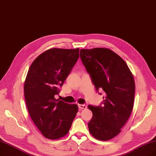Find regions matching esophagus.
I'll return each instance as SVG.
<instances>
[{
  "mask_svg": "<svg viewBox=\"0 0 156 156\" xmlns=\"http://www.w3.org/2000/svg\"><path fill=\"white\" fill-rule=\"evenodd\" d=\"M78 107L80 109L83 110V109H86L87 108V105H78Z\"/></svg>",
  "mask_w": 156,
  "mask_h": 156,
  "instance_id": "34e87169",
  "label": "esophagus"
}]
</instances>
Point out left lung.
<instances>
[{
    "label": "left lung",
    "instance_id": "left-lung-1",
    "mask_svg": "<svg viewBox=\"0 0 156 156\" xmlns=\"http://www.w3.org/2000/svg\"><path fill=\"white\" fill-rule=\"evenodd\" d=\"M80 58L98 91L103 90V106L88 108L92 117L88 123L89 132L99 140L115 137L127 122L133 108L135 83L127 64L108 48L80 50Z\"/></svg>",
    "mask_w": 156,
    "mask_h": 156
}]
</instances>
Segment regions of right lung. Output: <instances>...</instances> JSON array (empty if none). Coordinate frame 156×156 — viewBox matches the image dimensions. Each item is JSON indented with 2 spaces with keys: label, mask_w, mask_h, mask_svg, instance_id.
<instances>
[{
  "label": "right lung",
  "mask_w": 156,
  "mask_h": 156,
  "mask_svg": "<svg viewBox=\"0 0 156 156\" xmlns=\"http://www.w3.org/2000/svg\"><path fill=\"white\" fill-rule=\"evenodd\" d=\"M79 48H51L33 61L24 83L30 116L43 136L58 140L68 133L78 105L56 99L55 95L79 58Z\"/></svg>",
  "instance_id": "1"
}]
</instances>
